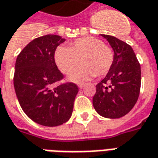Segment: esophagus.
I'll list each match as a JSON object with an SVG mask.
<instances>
[{
    "label": "esophagus",
    "mask_w": 158,
    "mask_h": 158,
    "mask_svg": "<svg viewBox=\"0 0 158 158\" xmlns=\"http://www.w3.org/2000/svg\"><path fill=\"white\" fill-rule=\"evenodd\" d=\"M78 86H79V89H82L83 87L85 86V85H84V84H79V85H78Z\"/></svg>",
    "instance_id": "34e87169"
}]
</instances>
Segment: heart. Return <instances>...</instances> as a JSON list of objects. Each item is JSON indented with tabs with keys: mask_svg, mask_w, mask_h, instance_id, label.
<instances>
[{
	"mask_svg": "<svg viewBox=\"0 0 158 158\" xmlns=\"http://www.w3.org/2000/svg\"><path fill=\"white\" fill-rule=\"evenodd\" d=\"M113 49L109 45L94 37H84L74 40L69 48L60 46L55 53V61L65 74L70 73L83 63L70 76L76 82L84 81L93 76L106 75L114 63Z\"/></svg>",
	"mask_w": 158,
	"mask_h": 158,
	"instance_id": "b5f03b06",
	"label": "heart"
}]
</instances>
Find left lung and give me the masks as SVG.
<instances>
[{
	"instance_id": "8db88e82",
	"label": "left lung",
	"mask_w": 158,
	"mask_h": 158,
	"mask_svg": "<svg viewBox=\"0 0 158 158\" xmlns=\"http://www.w3.org/2000/svg\"><path fill=\"white\" fill-rule=\"evenodd\" d=\"M102 36L111 45L114 59L108 74L96 85L92 103L100 115L116 119L129 113L137 102L140 92V64L130 45L113 36Z\"/></svg>"
}]
</instances>
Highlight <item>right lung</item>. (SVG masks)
I'll return each instance as SVG.
<instances>
[{
  "label": "right lung",
  "mask_w": 158,
  "mask_h": 158,
  "mask_svg": "<svg viewBox=\"0 0 158 158\" xmlns=\"http://www.w3.org/2000/svg\"><path fill=\"white\" fill-rule=\"evenodd\" d=\"M65 42L57 35L37 37L17 56L14 85L25 114L37 124L56 127L71 117L79 87L64 79L55 61L56 48Z\"/></svg>",
  "instance_id": "obj_1"
}]
</instances>
